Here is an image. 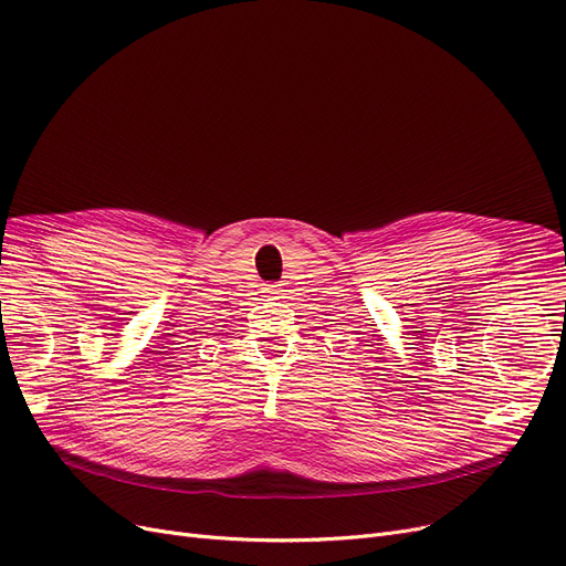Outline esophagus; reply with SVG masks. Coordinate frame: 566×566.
Masks as SVG:
<instances>
[{
	"label": "esophagus",
	"mask_w": 566,
	"mask_h": 566,
	"mask_svg": "<svg viewBox=\"0 0 566 566\" xmlns=\"http://www.w3.org/2000/svg\"><path fill=\"white\" fill-rule=\"evenodd\" d=\"M284 284H268V293H271V298H275V301H280V298H284V289H282Z\"/></svg>",
	"instance_id": "esophagus-1"
}]
</instances>
